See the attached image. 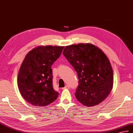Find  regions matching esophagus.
<instances>
[{"label": "esophagus", "mask_w": 133, "mask_h": 133, "mask_svg": "<svg viewBox=\"0 0 133 133\" xmlns=\"http://www.w3.org/2000/svg\"><path fill=\"white\" fill-rule=\"evenodd\" d=\"M70 88V87H69V86L68 85H66L65 87H63V88H62V89H69Z\"/></svg>", "instance_id": "esophagus-1"}]
</instances>
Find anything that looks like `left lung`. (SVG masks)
Here are the masks:
<instances>
[{"instance_id": "8db88e82", "label": "left lung", "mask_w": 133, "mask_h": 133, "mask_svg": "<svg viewBox=\"0 0 133 133\" xmlns=\"http://www.w3.org/2000/svg\"><path fill=\"white\" fill-rule=\"evenodd\" d=\"M63 54L78 74L77 100L93 107L105 99L113 87V72L104 52L93 44L81 43L66 46Z\"/></svg>"}]
</instances>
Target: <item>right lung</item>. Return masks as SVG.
Here are the masks:
<instances>
[{"label": "right lung", "mask_w": 133, "mask_h": 133, "mask_svg": "<svg viewBox=\"0 0 133 133\" xmlns=\"http://www.w3.org/2000/svg\"><path fill=\"white\" fill-rule=\"evenodd\" d=\"M64 46H39L28 52L20 66L17 85L23 97L36 107H45L58 95L52 87L51 67Z\"/></svg>", "instance_id": "obj_1"}]
</instances>
